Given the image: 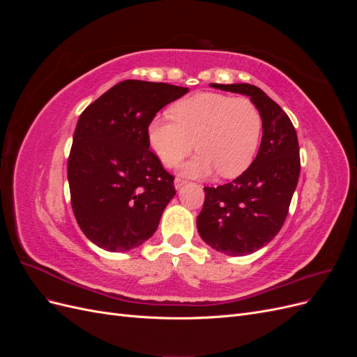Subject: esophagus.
Masks as SVG:
<instances>
[{
  "label": "esophagus",
  "mask_w": 357,
  "mask_h": 357,
  "mask_svg": "<svg viewBox=\"0 0 357 357\" xmlns=\"http://www.w3.org/2000/svg\"><path fill=\"white\" fill-rule=\"evenodd\" d=\"M186 183H188V180H183V178H176L174 180V186H176V189H181L183 186H185L186 185Z\"/></svg>",
  "instance_id": "obj_1"
}]
</instances>
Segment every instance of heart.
<instances>
[{
  "mask_svg": "<svg viewBox=\"0 0 357 357\" xmlns=\"http://www.w3.org/2000/svg\"><path fill=\"white\" fill-rule=\"evenodd\" d=\"M172 119L155 117L147 138L165 167H177L193 147L199 153L183 165L188 177H208L219 171L225 178L250 167L262 137V116L248 98L202 92L178 101Z\"/></svg>",
  "mask_w": 357,
  "mask_h": 357,
  "instance_id": "b5f03b06",
  "label": "heart"
}]
</instances>
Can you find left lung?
I'll return each instance as SVG.
<instances>
[{
	"label": "left lung",
	"instance_id": "1",
	"mask_svg": "<svg viewBox=\"0 0 357 357\" xmlns=\"http://www.w3.org/2000/svg\"><path fill=\"white\" fill-rule=\"evenodd\" d=\"M210 86L250 98L262 116V142L240 177L223 186L204 188L197 228L214 250L228 256L252 255L271 241L286 220L301 171L298 137L282 107L257 86Z\"/></svg>",
	"mask_w": 357,
	"mask_h": 357
}]
</instances>
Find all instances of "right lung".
<instances>
[{
	"label": "right lung",
	"instance_id": "obj_1",
	"mask_svg": "<svg viewBox=\"0 0 357 357\" xmlns=\"http://www.w3.org/2000/svg\"><path fill=\"white\" fill-rule=\"evenodd\" d=\"M188 92L125 80L80 114L68 158L71 205L86 238L104 250L142 245L174 198V177L149 150L147 129L160 109Z\"/></svg>",
	"mask_w": 357,
	"mask_h": 357
}]
</instances>
